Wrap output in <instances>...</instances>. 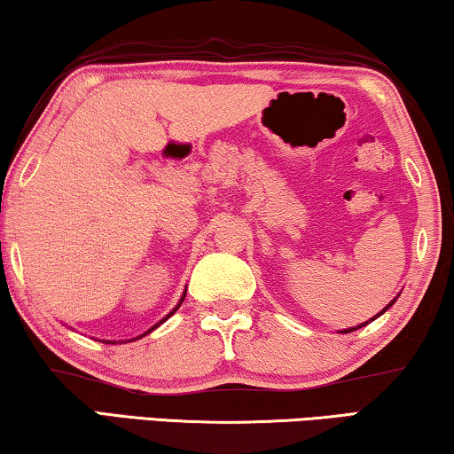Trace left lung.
Masks as SVG:
<instances>
[{
	"label": "left lung",
	"mask_w": 454,
	"mask_h": 454,
	"mask_svg": "<svg viewBox=\"0 0 454 454\" xmlns=\"http://www.w3.org/2000/svg\"><path fill=\"white\" fill-rule=\"evenodd\" d=\"M395 301H397V299H393V301H391V303H389V305H387V307H385V309H383V311H380V313H379V315H383V313H385V311H387V309H389V307H391V305H393V303H395ZM379 315H374V317H372V319H377V317H379ZM372 319H371V321H372ZM366 324H369V321H366ZM366 324H363V325H366ZM363 325H358V327H363ZM358 327H350V330H341V333H348V332H354V330H358Z\"/></svg>",
	"instance_id": "8db88e82"
}]
</instances>
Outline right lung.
<instances>
[{
    "mask_svg": "<svg viewBox=\"0 0 454 454\" xmlns=\"http://www.w3.org/2000/svg\"><path fill=\"white\" fill-rule=\"evenodd\" d=\"M184 297H186V293H184ZM184 297L180 299V303H178V305H176V309H174V311H172V313H169V315H174L176 311H178V307L182 305V301H184ZM169 315H166V317H163V319L160 321V324H163V321H166V319L169 317ZM160 324H157V325H153V327H151V330H149V332H153V330H155V327H160ZM149 332H145V333H143V336H147V333H149ZM139 338H141V336H139Z\"/></svg>",
    "mask_w": 454,
    "mask_h": 454,
    "instance_id": "right-lung-1",
    "label": "right lung"
}]
</instances>
